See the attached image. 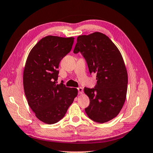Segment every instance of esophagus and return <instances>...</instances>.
<instances>
[{
  "instance_id": "esophagus-1",
  "label": "esophagus",
  "mask_w": 153,
  "mask_h": 153,
  "mask_svg": "<svg viewBox=\"0 0 153 153\" xmlns=\"http://www.w3.org/2000/svg\"><path fill=\"white\" fill-rule=\"evenodd\" d=\"M77 91H78L79 94H82V92H83V88H82V87H78V88H77Z\"/></svg>"
}]
</instances>
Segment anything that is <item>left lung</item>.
<instances>
[{"label":"left lung","mask_w":153,"mask_h":153,"mask_svg":"<svg viewBox=\"0 0 153 153\" xmlns=\"http://www.w3.org/2000/svg\"><path fill=\"white\" fill-rule=\"evenodd\" d=\"M78 53L90 74L97 75L94 88H84L90 99L85 111L95 122H107L118 115L126 100L128 74L122 56L110 38L100 32L78 36L74 53Z\"/></svg>","instance_id":"1"}]
</instances>
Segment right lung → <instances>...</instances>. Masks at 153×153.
Segmentation results:
<instances>
[{
	"instance_id": "right-lung-1",
	"label": "right lung",
	"mask_w": 153,
	"mask_h": 153,
	"mask_svg": "<svg viewBox=\"0 0 153 153\" xmlns=\"http://www.w3.org/2000/svg\"><path fill=\"white\" fill-rule=\"evenodd\" d=\"M74 38L48 36L33 46L24 71L28 105L36 117L53 124L63 118L77 94L76 88L57 84L59 63L71 51Z\"/></svg>"
}]
</instances>
